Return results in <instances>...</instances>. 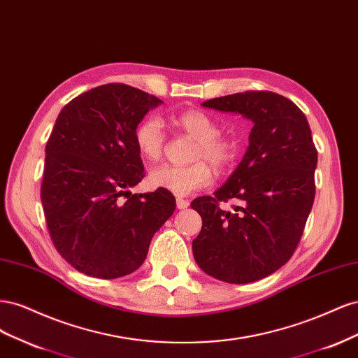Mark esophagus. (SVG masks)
<instances>
[{"label": "esophagus", "mask_w": 358, "mask_h": 358, "mask_svg": "<svg viewBox=\"0 0 358 358\" xmlns=\"http://www.w3.org/2000/svg\"><path fill=\"white\" fill-rule=\"evenodd\" d=\"M176 204H178V209H187L189 206V201L185 200V199H182V197H178Z\"/></svg>", "instance_id": "1"}]
</instances>
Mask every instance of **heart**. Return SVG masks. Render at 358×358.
<instances>
[{
    "instance_id": "1",
    "label": "heart",
    "mask_w": 358,
    "mask_h": 358,
    "mask_svg": "<svg viewBox=\"0 0 358 358\" xmlns=\"http://www.w3.org/2000/svg\"><path fill=\"white\" fill-rule=\"evenodd\" d=\"M170 124L178 131L196 140L189 166H159L150 171L149 185L167 189L176 196L209 187L213 180V169L224 171L234 166L239 157V142L233 136L220 133L216 119L201 110H185L170 117ZM138 154L146 161H158L166 148V131L157 117H146L134 131ZM208 160L210 164L204 163Z\"/></svg>"
}]
</instances>
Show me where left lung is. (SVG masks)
<instances>
[{
	"label": "left lung",
	"instance_id": "left-lung-1",
	"mask_svg": "<svg viewBox=\"0 0 358 358\" xmlns=\"http://www.w3.org/2000/svg\"><path fill=\"white\" fill-rule=\"evenodd\" d=\"M204 107L241 113L254 127L241 164L213 196L192 200L203 220L192 241L199 267L229 284L272 275L294 254L315 199L318 161L308 119L285 96L246 91L212 99ZM239 199L224 211L220 202Z\"/></svg>",
	"mask_w": 358,
	"mask_h": 358
}]
</instances>
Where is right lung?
Returning <instances> with one entry per match:
<instances>
[{
	"label": "right lung",
	"mask_w": 358,
	"mask_h": 358,
	"mask_svg": "<svg viewBox=\"0 0 358 358\" xmlns=\"http://www.w3.org/2000/svg\"><path fill=\"white\" fill-rule=\"evenodd\" d=\"M161 103L133 86L107 83L76 96L57 117L40 196L57 251L85 275L133 273L176 209L167 189L128 191L145 176L134 131Z\"/></svg>",
	"instance_id": "1"
}]
</instances>
